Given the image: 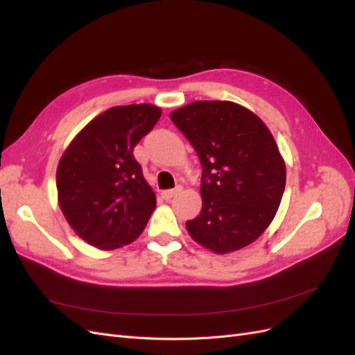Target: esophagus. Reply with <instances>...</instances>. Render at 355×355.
Wrapping results in <instances>:
<instances>
[{
	"label": "esophagus",
	"mask_w": 355,
	"mask_h": 355,
	"mask_svg": "<svg viewBox=\"0 0 355 355\" xmlns=\"http://www.w3.org/2000/svg\"><path fill=\"white\" fill-rule=\"evenodd\" d=\"M180 189H182V187H176L175 189L163 191V192H161V196H163L164 200H170V198H173V197L178 194V192H180Z\"/></svg>",
	"instance_id": "34e87169"
}]
</instances>
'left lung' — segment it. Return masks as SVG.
Returning <instances> with one entry per match:
<instances>
[{
	"instance_id": "obj_1",
	"label": "left lung",
	"mask_w": 355,
	"mask_h": 355,
	"mask_svg": "<svg viewBox=\"0 0 355 355\" xmlns=\"http://www.w3.org/2000/svg\"><path fill=\"white\" fill-rule=\"evenodd\" d=\"M201 161L198 216L192 240L227 254L252 244L270 227L286 187V164L270 128L230 101H197L170 114Z\"/></svg>"
}]
</instances>
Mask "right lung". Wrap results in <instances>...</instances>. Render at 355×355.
<instances>
[{
    "mask_svg": "<svg viewBox=\"0 0 355 355\" xmlns=\"http://www.w3.org/2000/svg\"><path fill=\"white\" fill-rule=\"evenodd\" d=\"M159 116L151 103L114 106L93 118L63 153L56 171L59 206L90 245L114 250L145 230L157 201L133 149Z\"/></svg>",
    "mask_w": 355,
    "mask_h": 355,
    "instance_id": "1",
    "label": "right lung"
}]
</instances>
